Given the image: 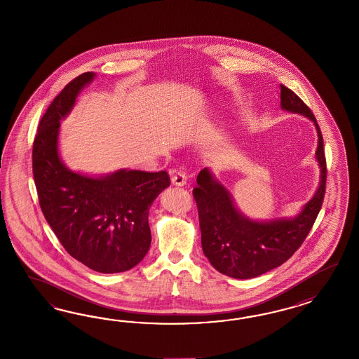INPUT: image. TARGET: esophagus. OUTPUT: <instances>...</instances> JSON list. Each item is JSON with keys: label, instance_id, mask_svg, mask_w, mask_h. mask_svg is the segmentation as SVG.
<instances>
[{"label": "esophagus", "instance_id": "34e87169", "mask_svg": "<svg viewBox=\"0 0 359 359\" xmlns=\"http://www.w3.org/2000/svg\"><path fill=\"white\" fill-rule=\"evenodd\" d=\"M171 182L174 185H185L187 184V175L184 171L182 170H175L172 175H171Z\"/></svg>", "mask_w": 359, "mask_h": 359}]
</instances>
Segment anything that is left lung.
Returning a JSON list of instances; mask_svg holds the SVG:
<instances>
[{
    "mask_svg": "<svg viewBox=\"0 0 359 359\" xmlns=\"http://www.w3.org/2000/svg\"><path fill=\"white\" fill-rule=\"evenodd\" d=\"M283 109L313 121L318 134L316 158L321 167L320 187L292 219L257 222L242 216L228 191L213 179L208 168L197 175L194 197L198 210L201 245L218 272L236 279H250L279 267L304 242L321 209L326 188L324 140L312 110L290 88L280 84Z\"/></svg>",
    "mask_w": 359,
    "mask_h": 359,
    "instance_id": "8db88e82",
    "label": "left lung"
}]
</instances>
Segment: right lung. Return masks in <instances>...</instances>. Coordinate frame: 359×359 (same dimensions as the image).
<instances>
[{"label": "right lung", "mask_w": 359, "mask_h": 359, "mask_svg": "<svg viewBox=\"0 0 359 359\" xmlns=\"http://www.w3.org/2000/svg\"><path fill=\"white\" fill-rule=\"evenodd\" d=\"M93 77V72L79 75L46 110L34 138V182L44 218L67 252L93 271L114 273L130 270L147 254L149 209L171 180L165 171L134 170L89 177L60 161V120Z\"/></svg>", "instance_id": "1"}]
</instances>
